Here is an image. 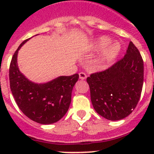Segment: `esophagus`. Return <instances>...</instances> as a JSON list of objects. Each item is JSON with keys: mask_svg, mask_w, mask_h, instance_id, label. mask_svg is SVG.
Segmentation results:
<instances>
[{"mask_svg": "<svg viewBox=\"0 0 154 154\" xmlns=\"http://www.w3.org/2000/svg\"><path fill=\"white\" fill-rule=\"evenodd\" d=\"M79 79H82V80H84V79H86V77H87V75H86V74H85V72H79Z\"/></svg>", "mask_w": 154, "mask_h": 154, "instance_id": "1", "label": "esophagus"}]
</instances>
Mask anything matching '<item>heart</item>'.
Instances as JSON below:
<instances>
[{
	"mask_svg": "<svg viewBox=\"0 0 154 154\" xmlns=\"http://www.w3.org/2000/svg\"><path fill=\"white\" fill-rule=\"evenodd\" d=\"M112 40L107 36H102L94 43V48L97 51L103 50L94 62L93 65L96 69H103L113 62L119 55L121 46L118 42L111 43Z\"/></svg>",
	"mask_w": 154,
	"mask_h": 154,
	"instance_id": "1",
	"label": "heart"
}]
</instances>
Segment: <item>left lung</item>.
<instances>
[{"instance_id":"8db88e82","label":"left lung","mask_w":154,"mask_h":154,"mask_svg":"<svg viewBox=\"0 0 154 154\" xmlns=\"http://www.w3.org/2000/svg\"><path fill=\"white\" fill-rule=\"evenodd\" d=\"M97 113L109 120L123 119L136 108L143 84V61L132 42L120 60L86 79Z\"/></svg>"}]
</instances>
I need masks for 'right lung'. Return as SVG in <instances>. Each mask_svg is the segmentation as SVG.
<instances>
[{"instance_id": "obj_1", "label": "right lung", "mask_w": 154, "mask_h": 154, "mask_svg": "<svg viewBox=\"0 0 154 154\" xmlns=\"http://www.w3.org/2000/svg\"><path fill=\"white\" fill-rule=\"evenodd\" d=\"M29 39L19 45L12 57L9 69L11 91L17 106L26 116L41 124H51L67 112L79 74L60 76L43 84L29 81L19 71L17 63L18 50Z\"/></svg>"}]
</instances>
